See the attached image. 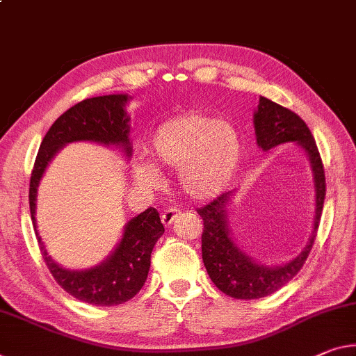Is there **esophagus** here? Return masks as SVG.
<instances>
[{
  "label": "esophagus",
  "mask_w": 356,
  "mask_h": 356,
  "mask_svg": "<svg viewBox=\"0 0 356 356\" xmlns=\"http://www.w3.org/2000/svg\"><path fill=\"white\" fill-rule=\"evenodd\" d=\"M180 213V211L179 209H166L165 212L161 213V222H163V225H166V227H169V225H171L172 222H174V218H176L177 216Z\"/></svg>",
  "instance_id": "obj_1"
}]
</instances>
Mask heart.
I'll return each instance as SVG.
<instances>
[{
	"instance_id": "b5f03b06",
	"label": "heart",
	"mask_w": 356,
	"mask_h": 356,
	"mask_svg": "<svg viewBox=\"0 0 356 356\" xmlns=\"http://www.w3.org/2000/svg\"><path fill=\"white\" fill-rule=\"evenodd\" d=\"M158 166L179 169V184L193 200H209L227 188L241 158V138L231 123L201 114L168 120L152 138ZM136 177L145 185L160 184L150 161H140Z\"/></svg>"
}]
</instances>
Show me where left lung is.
Returning <instances> with one entry per match:
<instances>
[{
	"mask_svg": "<svg viewBox=\"0 0 356 356\" xmlns=\"http://www.w3.org/2000/svg\"><path fill=\"white\" fill-rule=\"evenodd\" d=\"M253 125H255L257 143L263 150H269L284 143H298L306 150L314 171L315 220L312 234L300 255L284 266L269 268L253 261L231 239L227 218L231 191L196 209L204 222L201 252L209 277L220 291L236 300H258V298L273 295L300 273L312 250L326 195L325 169L320 152L312 133L300 115L261 97L258 111L253 115Z\"/></svg>",
	"mask_w": 356,
	"mask_h": 356,
	"instance_id": "1",
	"label": "left lung"
}]
</instances>
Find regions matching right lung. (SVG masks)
<instances>
[{"label":"right lung","instance_id":"right-lung-1","mask_svg":"<svg viewBox=\"0 0 356 356\" xmlns=\"http://www.w3.org/2000/svg\"><path fill=\"white\" fill-rule=\"evenodd\" d=\"M127 101L128 95H106L83 99L67 109L56 118L44 136L30 179V212L44 261L61 289L76 300L93 306H118L131 300L143 289L150 269L152 250L165 233L160 213L155 207H149L129 220L115 250L98 266L70 270L58 266L47 255L41 236L38 234L35 218L38 185L49 161L67 143L92 140L104 145H117L123 149L127 156L131 155L128 138L129 117L125 112Z\"/></svg>","mask_w":356,"mask_h":356}]
</instances>
